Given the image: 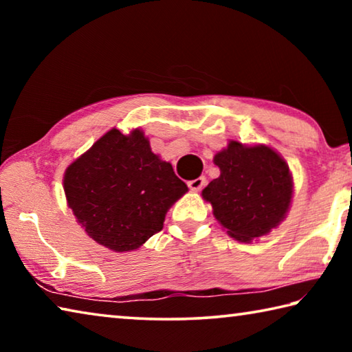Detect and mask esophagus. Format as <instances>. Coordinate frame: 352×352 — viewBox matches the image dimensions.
Masks as SVG:
<instances>
[{"instance_id":"obj_1","label":"esophagus","mask_w":352,"mask_h":352,"mask_svg":"<svg viewBox=\"0 0 352 352\" xmlns=\"http://www.w3.org/2000/svg\"><path fill=\"white\" fill-rule=\"evenodd\" d=\"M205 184H206L205 177H199V178H195V180H189L188 182L189 189H192V190H200L201 188L205 186Z\"/></svg>"}]
</instances>
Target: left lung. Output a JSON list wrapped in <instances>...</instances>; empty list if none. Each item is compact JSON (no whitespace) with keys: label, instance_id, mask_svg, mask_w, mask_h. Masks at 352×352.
<instances>
[{"label":"left lung","instance_id":"1","mask_svg":"<svg viewBox=\"0 0 352 352\" xmlns=\"http://www.w3.org/2000/svg\"><path fill=\"white\" fill-rule=\"evenodd\" d=\"M220 175L204 189L214 216L231 237L250 242L281 222L292 199L289 166L267 146L231 141L214 157Z\"/></svg>","mask_w":352,"mask_h":352}]
</instances>
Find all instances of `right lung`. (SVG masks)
<instances>
[{"mask_svg":"<svg viewBox=\"0 0 352 352\" xmlns=\"http://www.w3.org/2000/svg\"><path fill=\"white\" fill-rule=\"evenodd\" d=\"M68 206L88 236L115 252H130L162 231L169 206L188 186L151 151L144 133L111 129L69 166Z\"/></svg>","mask_w":352,"mask_h":352,"instance_id":"right-lung-1","label":"right lung"}]
</instances>
